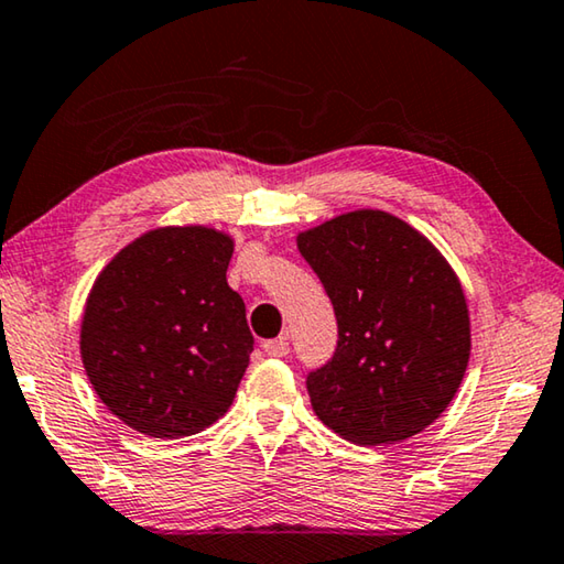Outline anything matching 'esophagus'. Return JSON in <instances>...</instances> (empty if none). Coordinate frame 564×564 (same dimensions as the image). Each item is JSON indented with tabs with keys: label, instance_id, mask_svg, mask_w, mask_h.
I'll use <instances>...</instances> for the list:
<instances>
[{
	"label": "esophagus",
	"instance_id": "1",
	"mask_svg": "<svg viewBox=\"0 0 564 564\" xmlns=\"http://www.w3.org/2000/svg\"><path fill=\"white\" fill-rule=\"evenodd\" d=\"M263 351H265L268 356H275V359H279V356H285V354L291 351L289 336H281V338H271V341H263Z\"/></svg>",
	"mask_w": 564,
	"mask_h": 564
}]
</instances>
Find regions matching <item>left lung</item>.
<instances>
[{"label": "left lung", "mask_w": 564, "mask_h": 564, "mask_svg": "<svg viewBox=\"0 0 564 564\" xmlns=\"http://www.w3.org/2000/svg\"><path fill=\"white\" fill-rule=\"evenodd\" d=\"M296 246L338 321L334 359L306 379L316 416L364 446L424 432L457 394L471 351L449 261L406 220L373 208L301 230Z\"/></svg>", "instance_id": "8db88e82"}]
</instances>
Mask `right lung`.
I'll return each mask as SVG.
<instances>
[{"instance_id":"1","label":"right lung","mask_w":564,"mask_h":564,"mask_svg":"<svg viewBox=\"0 0 564 564\" xmlns=\"http://www.w3.org/2000/svg\"><path fill=\"white\" fill-rule=\"evenodd\" d=\"M234 246L208 226L153 228L89 289L79 356L102 404L135 432L191 436L234 404L253 351L226 279Z\"/></svg>"}]
</instances>
